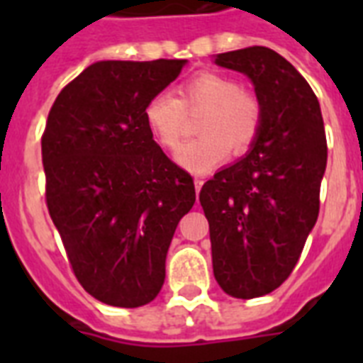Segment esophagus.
I'll use <instances>...</instances> for the list:
<instances>
[{"label":"esophagus","instance_id":"obj_1","mask_svg":"<svg viewBox=\"0 0 363 363\" xmlns=\"http://www.w3.org/2000/svg\"><path fill=\"white\" fill-rule=\"evenodd\" d=\"M203 179H199V177H196V179H194V184H196V192H199V190H201V186H203Z\"/></svg>","mask_w":363,"mask_h":363}]
</instances>
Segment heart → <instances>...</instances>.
Here are the masks:
<instances>
[{"mask_svg": "<svg viewBox=\"0 0 363 363\" xmlns=\"http://www.w3.org/2000/svg\"><path fill=\"white\" fill-rule=\"evenodd\" d=\"M206 113L198 122L201 135L179 152V162L194 173H207L233 154H247L262 130L264 111L256 94L238 79L220 73H199L179 86V98L160 92L148 99L145 121L158 143L179 150L186 133V113Z\"/></svg>", "mask_w": 363, "mask_h": 363, "instance_id": "heart-1", "label": "heart"}]
</instances>
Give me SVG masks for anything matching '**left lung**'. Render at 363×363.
<instances>
[{
	"label": "left lung",
	"instance_id": "8db88e82",
	"mask_svg": "<svg viewBox=\"0 0 363 363\" xmlns=\"http://www.w3.org/2000/svg\"><path fill=\"white\" fill-rule=\"evenodd\" d=\"M254 82L264 121L252 150L201 186L213 271L232 298L273 292L298 264L320 209L328 145L313 88L267 47L216 56Z\"/></svg>",
	"mask_w": 363,
	"mask_h": 363
}]
</instances>
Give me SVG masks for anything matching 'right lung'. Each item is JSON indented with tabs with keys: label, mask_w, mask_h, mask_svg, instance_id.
Wrapping results in <instances>:
<instances>
[{
	"label": "right lung",
	"mask_w": 363,
	"mask_h": 363,
	"mask_svg": "<svg viewBox=\"0 0 363 363\" xmlns=\"http://www.w3.org/2000/svg\"><path fill=\"white\" fill-rule=\"evenodd\" d=\"M186 60L96 62L50 107L41 137L45 199L77 281L113 307L162 290L177 224L196 201L145 121L148 99Z\"/></svg>",
	"instance_id": "add662e5"
}]
</instances>
